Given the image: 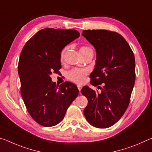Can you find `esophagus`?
I'll return each instance as SVG.
<instances>
[{
    "mask_svg": "<svg viewBox=\"0 0 152 152\" xmlns=\"http://www.w3.org/2000/svg\"><path fill=\"white\" fill-rule=\"evenodd\" d=\"M77 87H78V89L79 90L80 93V91H81V89H82V86L80 85V84H78V85H77Z\"/></svg>",
    "mask_w": 152,
    "mask_h": 152,
    "instance_id": "esophagus-1",
    "label": "esophagus"
}]
</instances>
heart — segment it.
Listing matches in <instances>:
<instances>
[{"mask_svg":"<svg viewBox=\"0 0 152 152\" xmlns=\"http://www.w3.org/2000/svg\"><path fill=\"white\" fill-rule=\"evenodd\" d=\"M67 50V47L64 48L61 51L60 53V59L61 60H63L64 55ZM92 51L91 48L88 47L86 45H82L80 48V52L82 56L86 54L87 53ZM88 71L86 69L82 68H73L71 70L68 72L67 73V78L69 80H70L75 83H82L85 80L86 76L88 75Z\"/></svg>","mask_w":152,"mask_h":152,"instance_id":"obj_1","label":"heart"}]
</instances>
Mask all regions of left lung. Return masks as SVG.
<instances>
[{
  "label": "left lung",
  "instance_id": "1",
  "mask_svg": "<svg viewBox=\"0 0 152 152\" xmlns=\"http://www.w3.org/2000/svg\"><path fill=\"white\" fill-rule=\"evenodd\" d=\"M82 35L94 46L96 64L91 73V84L99 92L84 86L81 93L88 99L84 114L88 122L97 128L116 123L130 102L135 80V56L124 37L112 31L84 30Z\"/></svg>",
  "mask_w": 152,
  "mask_h": 152
}]
</instances>
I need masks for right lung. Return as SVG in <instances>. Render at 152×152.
I'll list each match as a JSON object with an SVG mask.
<instances>
[{
	"label": "right lung",
	"mask_w": 152,
	"mask_h": 152,
	"mask_svg": "<svg viewBox=\"0 0 152 152\" xmlns=\"http://www.w3.org/2000/svg\"><path fill=\"white\" fill-rule=\"evenodd\" d=\"M79 36L74 29L45 28L27 41L20 53V94L31 117L43 127L61 122L78 95L75 84L65 82L58 88L50 75L61 68V51Z\"/></svg>",
	"instance_id": "obj_1"
}]
</instances>
